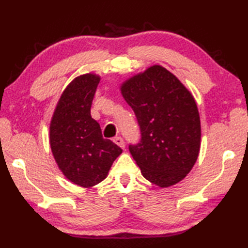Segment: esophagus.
<instances>
[{"mask_svg": "<svg viewBox=\"0 0 248 248\" xmlns=\"http://www.w3.org/2000/svg\"><path fill=\"white\" fill-rule=\"evenodd\" d=\"M114 142L115 143L118 145V146H120L121 149H124V139L121 137H116V138H114Z\"/></svg>", "mask_w": 248, "mask_h": 248, "instance_id": "34e87169", "label": "esophagus"}]
</instances>
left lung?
Here are the masks:
<instances>
[{
	"instance_id": "1",
	"label": "left lung",
	"mask_w": 248,
	"mask_h": 248,
	"mask_svg": "<svg viewBox=\"0 0 248 248\" xmlns=\"http://www.w3.org/2000/svg\"><path fill=\"white\" fill-rule=\"evenodd\" d=\"M133 109L141 140L129 151L143 177L170 187L186 177L198 158L200 117L194 96L161 65L134 75L121 86Z\"/></svg>"
}]
</instances>
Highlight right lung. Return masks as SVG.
Masks as SVG:
<instances>
[{"instance_id":"add662e5","label":"right lung","mask_w":248,"mask_h":248,"mask_svg":"<svg viewBox=\"0 0 248 248\" xmlns=\"http://www.w3.org/2000/svg\"><path fill=\"white\" fill-rule=\"evenodd\" d=\"M100 78H75L62 93L50 124V146L59 169L71 182L89 188L102 182L123 152L104 139L91 107Z\"/></svg>"}]
</instances>
